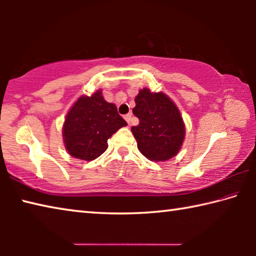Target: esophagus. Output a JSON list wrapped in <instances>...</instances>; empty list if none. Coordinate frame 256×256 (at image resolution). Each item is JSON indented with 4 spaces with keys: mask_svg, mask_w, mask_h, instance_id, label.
I'll return each mask as SVG.
<instances>
[{
    "mask_svg": "<svg viewBox=\"0 0 256 256\" xmlns=\"http://www.w3.org/2000/svg\"><path fill=\"white\" fill-rule=\"evenodd\" d=\"M131 118H132L131 112H128V114H126V115L124 116V118H125V120H126V122H128V124H130V122H131Z\"/></svg>",
    "mask_w": 256,
    "mask_h": 256,
    "instance_id": "obj_1",
    "label": "esophagus"
}]
</instances>
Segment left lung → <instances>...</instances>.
<instances>
[{"mask_svg":"<svg viewBox=\"0 0 256 256\" xmlns=\"http://www.w3.org/2000/svg\"><path fill=\"white\" fill-rule=\"evenodd\" d=\"M133 114L138 125L132 126L140 152L154 162H166L177 154L184 141L185 128L178 108L166 94L140 90Z\"/></svg>","mask_w":256,"mask_h":256,"instance_id":"left-lung-1","label":"left lung"}]
</instances>
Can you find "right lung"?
<instances>
[{"mask_svg":"<svg viewBox=\"0 0 256 256\" xmlns=\"http://www.w3.org/2000/svg\"><path fill=\"white\" fill-rule=\"evenodd\" d=\"M128 123L118 108L107 102L102 92L92 97L82 96L68 112L63 138L68 154L82 160H94L107 149V140Z\"/></svg>","mask_w":256,"mask_h":256,"instance_id":"add662e5","label":"right lung"}]
</instances>
